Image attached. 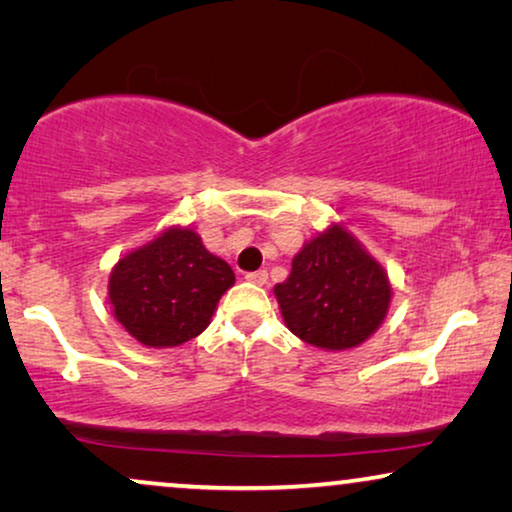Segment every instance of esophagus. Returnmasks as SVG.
<instances>
[{
    "label": "esophagus",
    "mask_w": 512,
    "mask_h": 512,
    "mask_svg": "<svg viewBox=\"0 0 512 512\" xmlns=\"http://www.w3.org/2000/svg\"><path fill=\"white\" fill-rule=\"evenodd\" d=\"M247 282H251V284H256V286H263L265 282H268V272L265 270H256V272H247Z\"/></svg>",
    "instance_id": "1"
}]
</instances>
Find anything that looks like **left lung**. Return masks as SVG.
<instances>
[{
  "label": "left lung",
  "instance_id": "left-lung-1",
  "mask_svg": "<svg viewBox=\"0 0 512 512\" xmlns=\"http://www.w3.org/2000/svg\"><path fill=\"white\" fill-rule=\"evenodd\" d=\"M275 298L284 324L307 345L345 352L366 342L387 317V270L342 226L331 223L293 256Z\"/></svg>",
  "mask_w": 512,
  "mask_h": 512
}]
</instances>
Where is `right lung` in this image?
<instances>
[{
  "label": "right lung",
  "instance_id": "right-lung-1",
  "mask_svg": "<svg viewBox=\"0 0 512 512\" xmlns=\"http://www.w3.org/2000/svg\"><path fill=\"white\" fill-rule=\"evenodd\" d=\"M235 272L188 226H167L111 268L109 305L139 345L179 347L209 326Z\"/></svg>",
  "mask_w": 512,
  "mask_h": 512
}]
</instances>
